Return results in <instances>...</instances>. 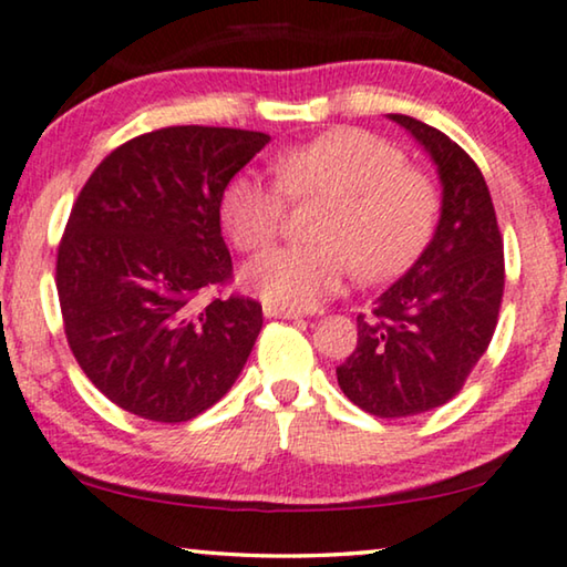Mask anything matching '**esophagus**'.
<instances>
[{
    "label": "esophagus",
    "mask_w": 567,
    "mask_h": 567,
    "mask_svg": "<svg viewBox=\"0 0 567 567\" xmlns=\"http://www.w3.org/2000/svg\"><path fill=\"white\" fill-rule=\"evenodd\" d=\"M265 316L267 318H285V321H298V318H302V310H290V308H280V306H265Z\"/></svg>",
    "instance_id": "esophagus-1"
}]
</instances>
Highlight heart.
I'll use <instances>...</instances> for the list:
<instances>
[{"label": "heart", "instance_id": "heart-1", "mask_svg": "<svg viewBox=\"0 0 567 567\" xmlns=\"http://www.w3.org/2000/svg\"><path fill=\"white\" fill-rule=\"evenodd\" d=\"M275 182L241 172L223 187L220 220L241 251L280 234L287 200L326 197L308 246H275L244 269V282L269 306L310 310L339 290L352 267L364 280L401 275L434 234L440 195L393 143L360 127H337L280 151Z\"/></svg>", "mask_w": 567, "mask_h": 567}]
</instances>
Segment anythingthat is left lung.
Returning a JSON list of instances; mask_svg holds the SVG:
<instances>
[{
    "mask_svg": "<svg viewBox=\"0 0 567 567\" xmlns=\"http://www.w3.org/2000/svg\"><path fill=\"white\" fill-rule=\"evenodd\" d=\"M416 138L442 182L434 238L409 272L357 316V349L339 388L380 419L440 409L488 349L504 298V238L481 169L436 127L390 115Z\"/></svg>",
    "mask_w": 567,
    "mask_h": 567,
    "instance_id": "left-lung-1",
    "label": "left lung"
}]
</instances>
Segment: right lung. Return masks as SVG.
Here are the masks:
<instances>
[{"instance_id":"right-lung-1","label":"right lung","mask_w":567,"mask_h":567,"mask_svg":"<svg viewBox=\"0 0 567 567\" xmlns=\"http://www.w3.org/2000/svg\"><path fill=\"white\" fill-rule=\"evenodd\" d=\"M269 143L238 127L172 125L102 158L71 207L55 259L63 331L102 395L179 424L228 393L261 306L210 298L234 277L223 187Z\"/></svg>"}]
</instances>
